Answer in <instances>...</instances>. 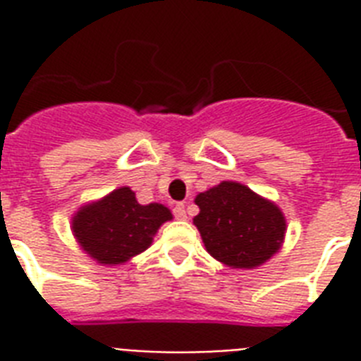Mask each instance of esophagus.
I'll list each match as a JSON object with an SVG mask.
<instances>
[{
	"label": "esophagus",
	"mask_w": 361,
	"mask_h": 361,
	"mask_svg": "<svg viewBox=\"0 0 361 361\" xmlns=\"http://www.w3.org/2000/svg\"><path fill=\"white\" fill-rule=\"evenodd\" d=\"M174 217L180 221H185L187 219V209H185V204L180 202L174 206Z\"/></svg>",
	"instance_id": "34e87169"
}]
</instances>
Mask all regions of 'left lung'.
Segmentation results:
<instances>
[{
    "instance_id": "8db88e82",
    "label": "left lung",
    "mask_w": 361,
    "mask_h": 361,
    "mask_svg": "<svg viewBox=\"0 0 361 361\" xmlns=\"http://www.w3.org/2000/svg\"><path fill=\"white\" fill-rule=\"evenodd\" d=\"M192 225L206 251L232 269H255L279 252L286 234L285 214L275 202L238 181H221L195 198Z\"/></svg>"
}]
</instances>
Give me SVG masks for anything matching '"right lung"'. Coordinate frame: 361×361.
I'll return each mask as SVG.
<instances>
[{
	"mask_svg": "<svg viewBox=\"0 0 361 361\" xmlns=\"http://www.w3.org/2000/svg\"><path fill=\"white\" fill-rule=\"evenodd\" d=\"M172 212L159 202L140 204L123 185L103 198L86 202L71 217L76 243L99 266H120L152 245Z\"/></svg>",
	"mask_w": 361,
	"mask_h": 361,
	"instance_id": "obj_1",
	"label": "right lung"
}]
</instances>
